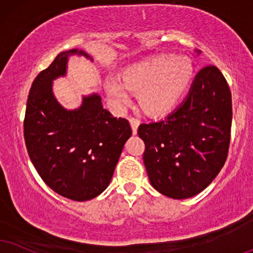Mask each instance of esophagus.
Masks as SVG:
<instances>
[{
    "instance_id": "esophagus-1",
    "label": "esophagus",
    "mask_w": 253,
    "mask_h": 253,
    "mask_svg": "<svg viewBox=\"0 0 253 253\" xmlns=\"http://www.w3.org/2000/svg\"><path fill=\"white\" fill-rule=\"evenodd\" d=\"M130 124H131V129H132V133L133 135H137V130H138V126H139V121L135 117H130L129 118Z\"/></svg>"
}]
</instances>
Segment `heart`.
Instances as JSON below:
<instances>
[{"label":"heart","instance_id":"1","mask_svg":"<svg viewBox=\"0 0 253 253\" xmlns=\"http://www.w3.org/2000/svg\"><path fill=\"white\" fill-rule=\"evenodd\" d=\"M193 76L186 57L161 54L130 65L123 80L109 76L104 81L108 96L118 105L130 99V89L138 91V102L149 115H164L178 104Z\"/></svg>","mask_w":253,"mask_h":253}]
</instances>
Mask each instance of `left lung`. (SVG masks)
Masks as SVG:
<instances>
[{"label": "left lung", "mask_w": 253, "mask_h": 253, "mask_svg": "<svg viewBox=\"0 0 253 253\" xmlns=\"http://www.w3.org/2000/svg\"><path fill=\"white\" fill-rule=\"evenodd\" d=\"M231 122V91L223 74L213 65L203 68L176 110L138 126L151 185L173 199L208 188L226 161Z\"/></svg>", "instance_id": "obj_1"}]
</instances>
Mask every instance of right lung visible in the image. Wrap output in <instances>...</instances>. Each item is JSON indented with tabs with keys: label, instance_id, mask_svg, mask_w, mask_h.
<instances>
[{
	"label": "right lung",
	"instance_id": "1",
	"mask_svg": "<svg viewBox=\"0 0 253 253\" xmlns=\"http://www.w3.org/2000/svg\"><path fill=\"white\" fill-rule=\"evenodd\" d=\"M71 56L93 58L84 50L62 51L37 75L28 96L24 139L34 167L49 188L77 202L97 197L108 188L131 127L104 109L97 92L82 96L67 109L54 93V81L67 77Z\"/></svg>",
	"mask_w": 253,
	"mask_h": 253
}]
</instances>
